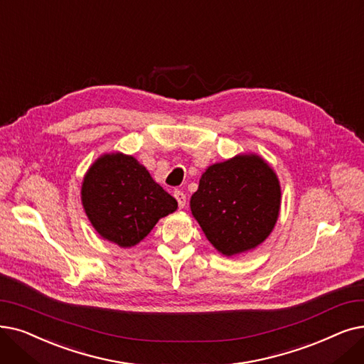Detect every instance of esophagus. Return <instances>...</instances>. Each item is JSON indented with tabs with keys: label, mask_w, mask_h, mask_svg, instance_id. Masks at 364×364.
Wrapping results in <instances>:
<instances>
[{
	"label": "esophagus",
	"mask_w": 364,
	"mask_h": 364,
	"mask_svg": "<svg viewBox=\"0 0 364 364\" xmlns=\"http://www.w3.org/2000/svg\"><path fill=\"white\" fill-rule=\"evenodd\" d=\"M173 196H176V199L178 202V207L184 208L186 207V195L181 191H176L173 192Z\"/></svg>",
	"instance_id": "1"
}]
</instances>
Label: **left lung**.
Wrapping results in <instances>:
<instances>
[{"mask_svg": "<svg viewBox=\"0 0 364 364\" xmlns=\"http://www.w3.org/2000/svg\"><path fill=\"white\" fill-rule=\"evenodd\" d=\"M279 205L277 173L257 154H238L211 165L191 199L205 236L225 256L260 245L277 223Z\"/></svg>", "mask_w": 364, "mask_h": 364, "instance_id": "left-lung-1", "label": "left lung"}]
</instances>
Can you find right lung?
Instances as JSON below:
<instances>
[{
    "instance_id": "obj_1",
    "label": "right lung",
    "mask_w": 364,
    "mask_h": 364,
    "mask_svg": "<svg viewBox=\"0 0 364 364\" xmlns=\"http://www.w3.org/2000/svg\"><path fill=\"white\" fill-rule=\"evenodd\" d=\"M82 203L95 230L123 248L143 241L178 207L135 157L123 153L95 161L83 178Z\"/></svg>"
}]
</instances>
